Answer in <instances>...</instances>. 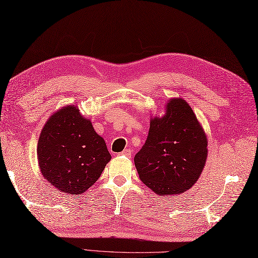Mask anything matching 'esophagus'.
I'll use <instances>...</instances> for the list:
<instances>
[{
  "mask_svg": "<svg viewBox=\"0 0 258 258\" xmlns=\"http://www.w3.org/2000/svg\"><path fill=\"white\" fill-rule=\"evenodd\" d=\"M119 155H122V156H126V157H131L132 155V151L130 150V148H126V150H123Z\"/></svg>",
  "mask_w": 258,
  "mask_h": 258,
  "instance_id": "34e87169",
  "label": "esophagus"
}]
</instances>
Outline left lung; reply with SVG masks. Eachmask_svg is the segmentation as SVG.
<instances>
[{"mask_svg":"<svg viewBox=\"0 0 258 258\" xmlns=\"http://www.w3.org/2000/svg\"><path fill=\"white\" fill-rule=\"evenodd\" d=\"M166 114L151 119L150 131L137 155L140 179L160 196L178 195L197 182L208 156V139L189 104L171 99Z\"/></svg>","mask_w":258,"mask_h":258,"instance_id":"left-lung-1","label":"left lung"}]
</instances>
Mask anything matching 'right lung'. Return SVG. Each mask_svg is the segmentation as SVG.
I'll use <instances>...</instances> for the list:
<instances>
[{
    "instance_id": "1",
    "label": "right lung",
    "mask_w": 258,
    "mask_h": 258,
    "mask_svg": "<svg viewBox=\"0 0 258 258\" xmlns=\"http://www.w3.org/2000/svg\"><path fill=\"white\" fill-rule=\"evenodd\" d=\"M111 158L103 138L75 105L51 115L38 139L37 160L44 178L74 196L97 182Z\"/></svg>"
}]
</instances>
